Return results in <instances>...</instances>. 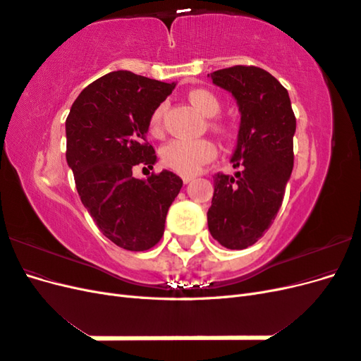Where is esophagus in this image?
<instances>
[{"mask_svg":"<svg viewBox=\"0 0 361 361\" xmlns=\"http://www.w3.org/2000/svg\"><path fill=\"white\" fill-rule=\"evenodd\" d=\"M182 180H183V183H190V182L192 180V178H190V176H183V178H182Z\"/></svg>","mask_w":361,"mask_h":361,"instance_id":"1","label":"esophagus"}]
</instances>
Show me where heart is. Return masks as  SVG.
Here are the masks:
<instances>
[{"instance_id":"b5f03b06","label":"heart","mask_w":361,"mask_h":361,"mask_svg":"<svg viewBox=\"0 0 361 361\" xmlns=\"http://www.w3.org/2000/svg\"><path fill=\"white\" fill-rule=\"evenodd\" d=\"M188 97L191 104L206 117H214L216 114H220L221 111V102L218 99V96L211 90L195 89L190 92ZM164 111H166V106L159 105L155 108L154 113L150 114L149 133L152 135L161 134ZM214 128L223 130L224 125L220 122H215ZM216 154H218V149L214 141L211 140L176 138V140L169 141V143L162 147L161 159L167 169L176 171L179 174H183V176H192V174L199 173L202 170L204 164L215 159Z\"/></svg>"}]
</instances>
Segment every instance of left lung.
Masks as SVG:
<instances>
[{
	"instance_id": "left-lung-1",
	"label": "left lung",
	"mask_w": 361,
	"mask_h": 361,
	"mask_svg": "<svg viewBox=\"0 0 361 361\" xmlns=\"http://www.w3.org/2000/svg\"><path fill=\"white\" fill-rule=\"evenodd\" d=\"M207 76L239 105L241 126L232 162L243 167L235 178L214 176L207 227L223 247L244 250L264 236L285 197L297 120L288 90L264 69L239 64Z\"/></svg>"
}]
</instances>
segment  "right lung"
Here are the masks:
<instances>
[{"label":"right lung","instance_id":"obj_1","mask_svg":"<svg viewBox=\"0 0 361 361\" xmlns=\"http://www.w3.org/2000/svg\"><path fill=\"white\" fill-rule=\"evenodd\" d=\"M176 84L117 71L93 81L66 118V159L76 191L99 231L116 245L145 251L159 243L182 179L164 170L135 179L137 166L154 169L149 118Z\"/></svg>","mask_w":361,"mask_h":361}]
</instances>
